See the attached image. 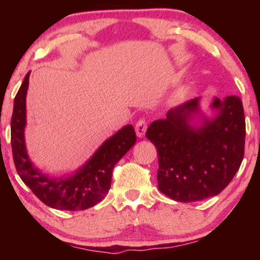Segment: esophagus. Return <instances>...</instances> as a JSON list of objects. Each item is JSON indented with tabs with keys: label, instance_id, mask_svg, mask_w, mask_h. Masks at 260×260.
Listing matches in <instances>:
<instances>
[{
	"label": "esophagus",
	"instance_id": "34e87169",
	"mask_svg": "<svg viewBox=\"0 0 260 260\" xmlns=\"http://www.w3.org/2000/svg\"><path fill=\"white\" fill-rule=\"evenodd\" d=\"M135 130H136V135L137 137H144L145 135V131H147V122H145L144 119H140L136 124V126H135Z\"/></svg>",
	"mask_w": 260,
	"mask_h": 260
}]
</instances>
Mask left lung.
Returning <instances> with one entry per match:
<instances>
[{
    "label": "left lung",
    "instance_id": "8db88e82",
    "mask_svg": "<svg viewBox=\"0 0 260 260\" xmlns=\"http://www.w3.org/2000/svg\"><path fill=\"white\" fill-rule=\"evenodd\" d=\"M194 98L148 127L157 148L158 189L180 202L201 201L229 186L244 158L245 115L237 95L212 99V115Z\"/></svg>",
    "mask_w": 260,
    "mask_h": 260
}]
</instances>
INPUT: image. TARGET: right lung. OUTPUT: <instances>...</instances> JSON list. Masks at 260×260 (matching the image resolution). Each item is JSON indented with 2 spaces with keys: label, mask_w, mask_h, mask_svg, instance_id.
<instances>
[{
  "label": "right lung",
  "mask_w": 260,
  "mask_h": 260,
  "mask_svg": "<svg viewBox=\"0 0 260 260\" xmlns=\"http://www.w3.org/2000/svg\"><path fill=\"white\" fill-rule=\"evenodd\" d=\"M29 74L24 77L14 99L12 116V149L17 174L24 184L48 207L60 211H84L106 197L111 187L112 169L136 143L134 126H123L109 137L84 166L70 175L53 177L42 173L30 161L24 141L27 124L26 97Z\"/></svg>",
  "instance_id": "1"
}]
</instances>
